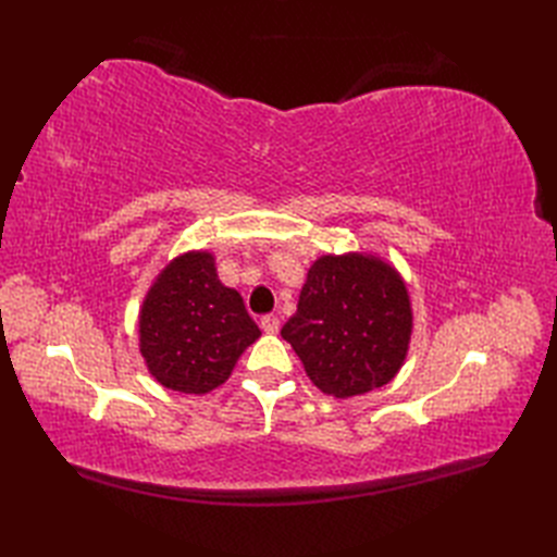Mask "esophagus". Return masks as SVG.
I'll use <instances>...</instances> for the list:
<instances>
[{
	"label": "esophagus",
	"mask_w": 557,
	"mask_h": 557,
	"mask_svg": "<svg viewBox=\"0 0 557 557\" xmlns=\"http://www.w3.org/2000/svg\"><path fill=\"white\" fill-rule=\"evenodd\" d=\"M260 327H262V332H267V334H276L278 327H281V318L274 315V313H269V315H264V318L260 320Z\"/></svg>",
	"instance_id": "esophagus-1"
}]
</instances>
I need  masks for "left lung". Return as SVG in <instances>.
<instances>
[{"instance_id": "1", "label": "left lung", "mask_w": 557, "mask_h": 557, "mask_svg": "<svg viewBox=\"0 0 557 557\" xmlns=\"http://www.w3.org/2000/svg\"><path fill=\"white\" fill-rule=\"evenodd\" d=\"M413 311L397 269L367 252L320 256L281 336L311 383L336 399L391 383L407 360Z\"/></svg>"}]
</instances>
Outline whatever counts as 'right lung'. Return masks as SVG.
Instances as JSON below:
<instances>
[{
    "instance_id": "right-lung-1",
    "label": "right lung",
    "mask_w": 557,
    "mask_h": 557,
    "mask_svg": "<svg viewBox=\"0 0 557 557\" xmlns=\"http://www.w3.org/2000/svg\"><path fill=\"white\" fill-rule=\"evenodd\" d=\"M258 336L242 295L218 278L209 250H188L166 264L139 311V350L150 376L185 395L223 385Z\"/></svg>"
}]
</instances>
